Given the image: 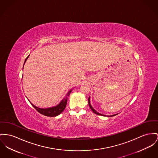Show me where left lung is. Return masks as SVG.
<instances>
[{
	"label": "left lung",
	"mask_w": 158,
	"mask_h": 158,
	"mask_svg": "<svg viewBox=\"0 0 158 158\" xmlns=\"http://www.w3.org/2000/svg\"><path fill=\"white\" fill-rule=\"evenodd\" d=\"M88 101H89V106H90V109L92 110V111L95 113V114H98V115H99V116H106L105 115H104V114H101V113H99L98 112H97L96 110H95V109L92 106V105L90 104V97L89 98V99H88ZM116 114H114V115H111V116H110V117H111V116H114ZM107 117H108V116H107Z\"/></svg>",
	"instance_id": "obj_1"
}]
</instances>
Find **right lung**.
Here are the masks:
<instances>
[{"instance_id": "right-lung-1", "label": "right lung", "mask_w": 158, "mask_h": 158, "mask_svg": "<svg viewBox=\"0 0 158 158\" xmlns=\"http://www.w3.org/2000/svg\"><path fill=\"white\" fill-rule=\"evenodd\" d=\"M28 57H29V56H27V58L26 59L24 63L26 62V61ZM71 91H72V90H71L70 91H69L68 92L66 96L63 98V99L61 101V102L58 105H56L55 106H53V107L47 108H38V107L35 106L33 104H32L31 102H30L32 104V106L36 109V110L38 111L40 113H41L42 115L48 116V117H55V116L59 115L60 113H62V111L64 110L66 104H67L68 98L70 95Z\"/></svg>"}]
</instances>
